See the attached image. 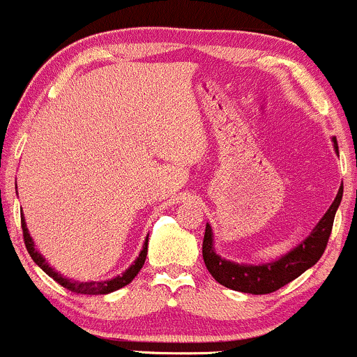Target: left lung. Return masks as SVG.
Here are the masks:
<instances>
[{"mask_svg": "<svg viewBox=\"0 0 357 357\" xmlns=\"http://www.w3.org/2000/svg\"><path fill=\"white\" fill-rule=\"evenodd\" d=\"M333 149L339 154V146L337 139L332 137ZM344 185H340L335 199L326 209L325 215L321 216L311 234L304 238L301 244L290 249L284 256L277 258L270 263L248 264V263H235V261L225 259L215 251V237L209 223H206V232L203 241V259L211 277L223 287L237 290V292L245 294H270L278 290L294 278L303 275L304 271L310 270L318 263L321 255L325 252L326 242H328L330 234H332L333 218L339 209L340 201H342Z\"/></svg>", "mask_w": 357, "mask_h": 357, "instance_id": "1", "label": "left lung"}]
</instances>
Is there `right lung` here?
Returning a JSON list of instances; mask_svg holds the SVG:
<instances>
[{"mask_svg": "<svg viewBox=\"0 0 357 357\" xmlns=\"http://www.w3.org/2000/svg\"><path fill=\"white\" fill-rule=\"evenodd\" d=\"M22 230H24V241H25V248H27L29 255H31V258L34 259V263L38 264L39 268L44 271L46 275H50L53 280H56L58 284L61 285V287L72 290V292L75 294H87V296H99V294H109V292H115V290L125 287V285L130 284L132 280H134L135 277H137V273L141 271L142 264H144L146 261V256H148V237H146L144 241V245H142L141 252H139L137 259L134 261V263L130 264V266L127 268V270L123 271L122 275H116V277L109 278V280H101V282H79V280H72V278H67L63 277V275L60 273V271H56L54 268H51V264L47 263L46 258L41 255V252L36 249V244H34V238L31 237V234H29V229H27V223H25V220L22 218Z\"/></svg>", "mask_w": 357, "mask_h": 357, "instance_id": "obj_1", "label": "right lung"}]
</instances>
